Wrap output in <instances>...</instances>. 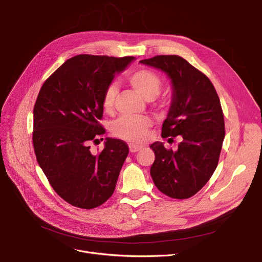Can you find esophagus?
I'll return each instance as SVG.
<instances>
[{"label":"esophagus","instance_id":"34e87169","mask_svg":"<svg viewBox=\"0 0 262 262\" xmlns=\"http://www.w3.org/2000/svg\"><path fill=\"white\" fill-rule=\"evenodd\" d=\"M141 148L140 145H135V144H129V150L130 153H136L138 152V150Z\"/></svg>","mask_w":262,"mask_h":262}]
</instances>
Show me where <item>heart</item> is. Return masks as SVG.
<instances>
[{
	"mask_svg": "<svg viewBox=\"0 0 262 262\" xmlns=\"http://www.w3.org/2000/svg\"><path fill=\"white\" fill-rule=\"evenodd\" d=\"M130 86L145 100H154L159 94L162 82L154 72L141 69L127 76ZM118 90L115 85H109L103 94V107L110 112L114 107ZM152 126V121L148 118L122 117L115 121L112 125L113 134L130 143H139L146 138V132Z\"/></svg>",
	"mask_w": 262,
	"mask_h": 262,
	"instance_id": "b5f03b06",
	"label": "heart"
}]
</instances>
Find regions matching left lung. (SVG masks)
<instances>
[{"label": "left lung", "mask_w": 262, "mask_h": 262, "mask_svg": "<svg viewBox=\"0 0 262 262\" xmlns=\"http://www.w3.org/2000/svg\"><path fill=\"white\" fill-rule=\"evenodd\" d=\"M140 63L162 71L170 79L172 99L161 137H182L175 152L159 141L149 145L155 154L150 176L162 193L189 199L216 169L225 137L221 103L209 78L180 56L160 55Z\"/></svg>", "instance_id": "1"}]
</instances>
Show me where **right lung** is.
I'll return each instance as SVG.
<instances>
[{"label":"right lung","mask_w":262,"mask_h":262,"mask_svg":"<svg viewBox=\"0 0 262 262\" xmlns=\"http://www.w3.org/2000/svg\"><path fill=\"white\" fill-rule=\"evenodd\" d=\"M135 57L77 55L42 85L34 107L37 161L55 192L75 207L92 209L113 195L128 155L122 140L106 138L93 155L89 143L105 133L103 94Z\"/></svg>","instance_id":"right-lung-1"}]
</instances>
